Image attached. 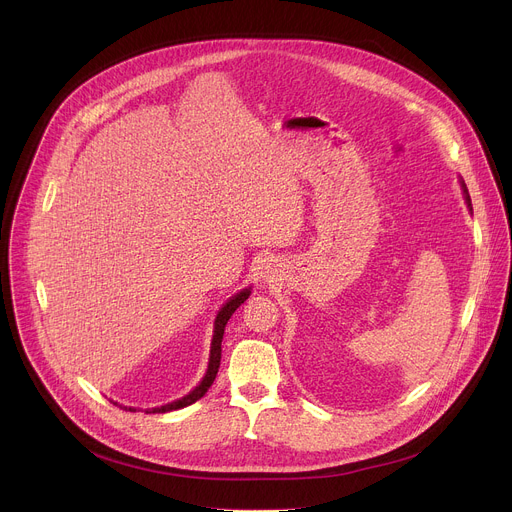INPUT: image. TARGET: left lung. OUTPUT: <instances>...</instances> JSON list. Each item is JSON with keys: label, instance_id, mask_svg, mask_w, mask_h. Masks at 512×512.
Masks as SVG:
<instances>
[{"label": "left lung", "instance_id": "1", "mask_svg": "<svg viewBox=\"0 0 512 512\" xmlns=\"http://www.w3.org/2000/svg\"><path fill=\"white\" fill-rule=\"evenodd\" d=\"M462 190H464V198H466V202H468V206L472 208V204H470V194H468V188H466V184H464V180H462Z\"/></svg>", "mask_w": 512, "mask_h": 512}]
</instances>
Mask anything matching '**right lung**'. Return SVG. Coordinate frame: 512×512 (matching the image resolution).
I'll return each mask as SVG.
<instances>
[{
  "label": "right lung",
  "instance_id": "obj_1",
  "mask_svg": "<svg viewBox=\"0 0 512 512\" xmlns=\"http://www.w3.org/2000/svg\"><path fill=\"white\" fill-rule=\"evenodd\" d=\"M251 289H243L239 291L237 296H233L223 308L221 312L216 314V320H214V334H212V344H210V358H208V369H206V375L204 379L200 381V385L190 391L186 397L178 399V401H172L168 405H162V407H154L152 411H145V413H168V411H176V409H182V407H188L192 403H196L200 397H204V393L210 389L212 381L216 379V373H218V367H221V342H223V334H225V326L229 322V318L235 314V310L249 298ZM117 405V403H115ZM127 409V407H125ZM129 411H135L133 407H129Z\"/></svg>",
  "mask_w": 512,
  "mask_h": 512
}]
</instances>
